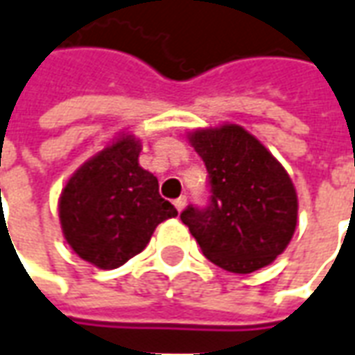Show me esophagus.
<instances>
[{
    "label": "esophagus",
    "instance_id": "esophagus-1",
    "mask_svg": "<svg viewBox=\"0 0 355 355\" xmlns=\"http://www.w3.org/2000/svg\"><path fill=\"white\" fill-rule=\"evenodd\" d=\"M175 207H177V211H182V209H184L186 207V196H180V198H177V200H175Z\"/></svg>",
    "mask_w": 355,
    "mask_h": 355
}]
</instances>
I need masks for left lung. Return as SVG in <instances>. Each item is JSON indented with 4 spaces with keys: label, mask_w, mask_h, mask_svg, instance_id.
Here are the masks:
<instances>
[{
    "label": "left lung",
    "mask_w": 355,
    "mask_h": 355,
    "mask_svg": "<svg viewBox=\"0 0 355 355\" xmlns=\"http://www.w3.org/2000/svg\"><path fill=\"white\" fill-rule=\"evenodd\" d=\"M205 163L211 202L186 207L180 219L203 255L230 272H254L281 255L298 223V196L279 161L238 125L188 135Z\"/></svg>",
    "instance_id": "left-lung-1"
}]
</instances>
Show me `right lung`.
Segmentation results:
<instances>
[{"label": "right lung", "instance_id": "1", "mask_svg": "<svg viewBox=\"0 0 355 355\" xmlns=\"http://www.w3.org/2000/svg\"><path fill=\"white\" fill-rule=\"evenodd\" d=\"M142 142L119 135L83 163L59 198L67 244L98 269H115L140 254L155 227L177 217L159 196V182L140 167Z\"/></svg>", "mask_w": 355, "mask_h": 355}]
</instances>
